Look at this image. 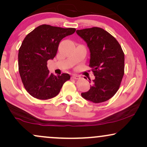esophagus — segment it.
Wrapping results in <instances>:
<instances>
[{"mask_svg":"<svg viewBox=\"0 0 147 147\" xmlns=\"http://www.w3.org/2000/svg\"><path fill=\"white\" fill-rule=\"evenodd\" d=\"M80 78V76L77 75V74H73V75H72V78H73V79L78 80Z\"/></svg>","mask_w":147,"mask_h":147,"instance_id":"34e87169","label":"esophagus"}]
</instances>
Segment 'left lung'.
I'll list each match as a JSON object with an SVG mask.
<instances>
[{"label":"left lung","mask_w":147,"mask_h":147,"mask_svg":"<svg viewBox=\"0 0 147 147\" xmlns=\"http://www.w3.org/2000/svg\"><path fill=\"white\" fill-rule=\"evenodd\" d=\"M76 33L89 48V65L95 76L90 89L81 95L94 103L107 101L119 89L124 74V54L121 46L102 28L77 30Z\"/></svg>","instance_id":"1"}]
</instances>
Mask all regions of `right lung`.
Returning a JSON list of instances; mask_svg holds the SVG:
<instances>
[{
	"label": "right lung",
	"mask_w": 147,
	"mask_h": 147,
	"mask_svg": "<svg viewBox=\"0 0 147 147\" xmlns=\"http://www.w3.org/2000/svg\"><path fill=\"white\" fill-rule=\"evenodd\" d=\"M75 31L74 28L42 25L24 39L18 55L19 71L25 90L33 97L39 100L54 98L70 79L68 74H50L47 62L55 57L61 40Z\"/></svg>",
	"instance_id": "right-lung-1"
}]
</instances>
